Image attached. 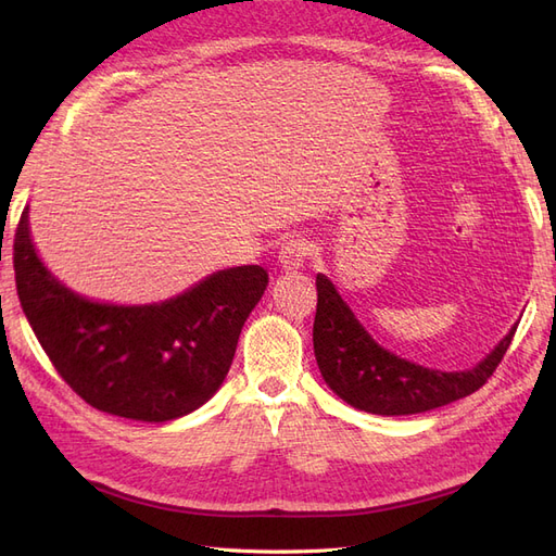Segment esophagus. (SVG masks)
Wrapping results in <instances>:
<instances>
[{"mask_svg":"<svg viewBox=\"0 0 556 556\" xmlns=\"http://www.w3.org/2000/svg\"><path fill=\"white\" fill-rule=\"evenodd\" d=\"M308 255H311L308 243L301 241V239H292V241H288V243L280 248V252H278V266L282 268V271H288V274L299 271V268H304Z\"/></svg>","mask_w":556,"mask_h":556,"instance_id":"1","label":"esophagus"}]
</instances>
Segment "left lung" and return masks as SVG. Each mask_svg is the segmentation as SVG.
I'll return each instance as SVG.
<instances>
[{
    "label": "left lung",
    "mask_w": 556,
    "mask_h": 556,
    "mask_svg": "<svg viewBox=\"0 0 556 556\" xmlns=\"http://www.w3.org/2000/svg\"><path fill=\"white\" fill-rule=\"evenodd\" d=\"M313 325L315 359L325 382L352 408L374 415H415L459 401L486 382L513 341L517 323L476 366L441 371L382 348L345 304L336 285L317 274Z\"/></svg>",
    "instance_id": "obj_1"
}]
</instances>
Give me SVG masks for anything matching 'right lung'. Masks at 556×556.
<instances>
[{
	"label": "right lung",
	"instance_id": "1",
	"mask_svg": "<svg viewBox=\"0 0 556 556\" xmlns=\"http://www.w3.org/2000/svg\"><path fill=\"white\" fill-rule=\"evenodd\" d=\"M15 288L31 331L66 384L92 408L169 422L220 390L268 274L231 266L160 304H106L48 271L31 243L29 208L13 243Z\"/></svg>",
	"mask_w": 556,
	"mask_h": 556
}]
</instances>
